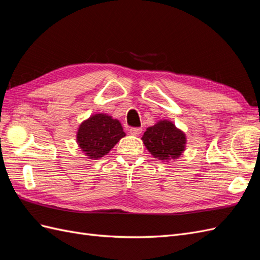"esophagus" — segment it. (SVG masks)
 <instances>
[{"instance_id": "obj_1", "label": "esophagus", "mask_w": 260, "mask_h": 260, "mask_svg": "<svg viewBox=\"0 0 260 260\" xmlns=\"http://www.w3.org/2000/svg\"><path fill=\"white\" fill-rule=\"evenodd\" d=\"M129 131L132 136H140L142 133V128H130Z\"/></svg>"}]
</instances>
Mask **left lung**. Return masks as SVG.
<instances>
[{
	"label": "left lung",
	"mask_w": 260,
	"mask_h": 260,
	"mask_svg": "<svg viewBox=\"0 0 260 260\" xmlns=\"http://www.w3.org/2000/svg\"><path fill=\"white\" fill-rule=\"evenodd\" d=\"M147 151L155 158L162 161L176 160L185 149L186 137L183 131L178 129L174 122L159 120L148 127L142 137Z\"/></svg>",
	"instance_id": "8db88e82"
}]
</instances>
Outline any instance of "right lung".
<instances>
[{"instance_id": "1", "label": "right lung", "mask_w": 260, "mask_h": 260, "mask_svg": "<svg viewBox=\"0 0 260 260\" xmlns=\"http://www.w3.org/2000/svg\"><path fill=\"white\" fill-rule=\"evenodd\" d=\"M125 136L119 120L106 114H95L84 120L77 132V143L90 159H98Z\"/></svg>"}]
</instances>
